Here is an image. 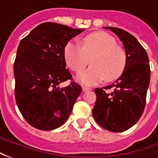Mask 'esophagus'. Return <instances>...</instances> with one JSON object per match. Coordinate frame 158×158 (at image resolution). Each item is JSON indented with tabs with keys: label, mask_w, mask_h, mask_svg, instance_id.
Instances as JSON below:
<instances>
[{
	"label": "esophagus",
	"mask_w": 158,
	"mask_h": 158,
	"mask_svg": "<svg viewBox=\"0 0 158 158\" xmlns=\"http://www.w3.org/2000/svg\"><path fill=\"white\" fill-rule=\"evenodd\" d=\"M82 90L84 92L85 91H88V90H90V88H88V87H85V86H83L82 87Z\"/></svg>",
	"instance_id": "obj_1"
}]
</instances>
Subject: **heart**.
Wrapping results in <instances>:
<instances>
[{"instance_id": "obj_1", "label": "heart", "mask_w": 158, "mask_h": 158, "mask_svg": "<svg viewBox=\"0 0 158 158\" xmlns=\"http://www.w3.org/2000/svg\"><path fill=\"white\" fill-rule=\"evenodd\" d=\"M63 56L67 66L75 73L81 72L91 59L92 66L78 76V80L85 85H94L103 79L116 80L123 73L127 63L126 53L117 45L115 38L103 31L85 36L81 45L69 41Z\"/></svg>"}]
</instances>
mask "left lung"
Returning a JSON list of instances; mask_svg holds the SVG:
<instances>
[{
  "instance_id": "obj_1",
  "label": "left lung",
  "mask_w": 158,
  "mask_h": 158,
  "mask_svg": "<svg viewBox=\"0 0 158 158\" xmlns=\"http://www.w3.org/2000/svg\"><path fill=\"white\" fill-rule=\"evenodd\" d=\"M112 30L123 42L127 63L122 75L102 89L96 88V101L92 114L96 123L111 132H123L135 124L146 106L151 69L146 50L135 36L123 29L104 27ZM113 88L112 93L106 89Z\"/></svg>"
}]
</instances>
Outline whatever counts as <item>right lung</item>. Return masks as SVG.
I'll list each match as a JSON object with an SVG mask.
<instances>
[{"mask_svg": "<svg viewBox=\"0 0 158 158\" xmlns=\"http://www.w3.org/2000/svg\"><path fill=\"white\" fill-rule=\"evenodd\" d=\"M85 29L56 23H43L20 41L14 62L15 98L27 122L40 130H52L69 118L82 87L66 69V44Z\"/></svg>", "mask_w": 158, "mask_h": 158, "instance_id": "add662e5", "label": "right lung"}]
</instances>
